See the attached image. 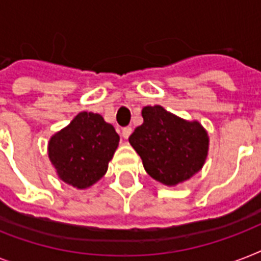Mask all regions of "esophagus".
<instances>
[{
    "instance_id": "34e87169",
    "label": "esophagus",
    "mask_w": 261,
    "mask_h": 261,
    "mask_svg": "<svg viewBox=\"0 0 261 261\" xmlns=\"http://www.w3.org/2000/svg\"><path fill=\"white\" fill-rule=\"evenodd\" d=\"M131 133H133V128H131L130 126L123 127V128H122V135H123V138H124V139L128 138V137L131 135Z\"/></svg>"
}]
</instances>
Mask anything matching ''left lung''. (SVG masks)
<instances>
[{"instance_id": "1", "label": "left lung", "mask_w": 261, "mask_h": 261, "mask_svg": "<svg viewBox=\"0 0 261 261\" xmlns=\"http://www.w3.org/2000/svg\"><path fill=\"white\" fill-rule=\"evenodd\" d=\"M142 118L128 141L151 177L176 186L202 169L208 135L200 123L184 120L161 106L143 107Z\"/></svg>"}]
</instances>
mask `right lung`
<instances>
[{"label": "right lung", "mask_w": 261, "mask_h": 261, "mask_svg": "<svg viewBox=\"0 0 261 261\" xmlns=\"http://www.w3.org/2000/svg\"><path fill=\"white\" fill-rule=\"evenodd\" d=\"M119 135L101 115L80 112L69 126L51 137L48 157L59 178L84 190L106 174Z\"/></svg>", "instance_id": "obj_1"}]
</instances>
